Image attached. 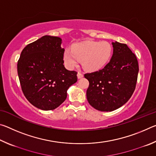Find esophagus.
I'll return each instance as SVG.
<instances>
[{
	"label": "esophagus",
	"mask_w": 156,
	"mask_h": 156,
	"mask_svg": "<svg viewBox=\"0 0 156 156\" xmlns=\"http://www.w3.org/2000/svg\"><path fill=\"white\" fill-rule=\"evenodd\" d=\"M77 76H78V78L80 79V78L83 77V74L82 73H80V72H78V74H77Z\"/></svg>",
	"instance_id": "obj_1"
}]
</instances>
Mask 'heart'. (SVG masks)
<instances>
[{"label":"heart","instance_id":"heart-1","mask_svg":"<svg viewBox=\"0 0 156 156\" xmlns=\"http://www.w3.org/2000/svg\"><path fill=\"white\" fill-rule=\"evenodd\" d=\"M112 54V47L108 42L86 41L74 44L72 49H66L63 58L69 68L75 67L79 60H82L84 69L95 72L107 64Z\"/></svg>","mask_w":156,"mask_h":156}]
</instances>
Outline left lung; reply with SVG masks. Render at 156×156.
<instances>
[{
    "instance_id": "left-lung-1",
    "label": "left lung",
    "mask_w": 156,
    "mask_h": 156,
    "mask_svg": "<svg viewBox=\"0 0 156 156\" xmlns=\"http://www.w3.org/2000/svg\"><path fill=\"white\" fill-rule=\"evenodd\" d=\"M112 58L102 69L84 74L89 82L87 98L94 109L112 112L125 105L136 89L139 67L126 44L112 43Z\"/></svg>"
}]
</instances>
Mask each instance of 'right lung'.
Segmentation results:
<instances>
[{
  "instance_id": "add662e5",
  "label": "right lung",
  "mask_w": 156,
  "mask_h": 156,
  "mask_svg": "<svg viewBox=\"0 0 156 156\" xmlns=\"http://www.w3.org/2000/svg\"><path fill=\"white\" fill-rule=\"evenodd\" d=\"M62 39L44 36L21 52L17 70L21 89L34 107L49 111L67 98V89L77 82V72L65 67Z\"/></svg>"
}]
</instances>
